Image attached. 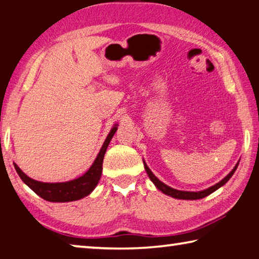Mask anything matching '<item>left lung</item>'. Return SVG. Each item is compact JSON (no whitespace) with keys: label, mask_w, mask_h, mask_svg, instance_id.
<instances>
[{"label":"left lung","mask_w":259,"mask_h":259,"mask_svg":"<svg viewBox=\"0 0 259 259\" xmlns=\"http://www.w3.org/2000/svg\"><path fill=\"white\" fill-rule=\"evenodd\" d=\"M143 162H144V166H145V170H146V172H147V175H148V177H150V179L153 182V184H154V185L156 186L157 190H160L162 193H164V194L171 196V198H175V199H181V200H198V199H203V198H205V196H208L209 194H211V193H213L214 191H217L219 187H222L223 185H225V184H226L227 182H229V179H230L232 176H233V174L235 172L236 168H238L240 160H239L238 163L235 164L233 170H232V171H231L229 175H227V176H226L225 178H223L221 182L217 183V184H214L213 186L207 188V190L199 191V192L178 191V190H175V188L170 187V186H168V185H165L164 183H162L161 181H159V179H157V178L154 176V174H153V172L151 171V169L147 166L146 162L144 161V160H143Z\"/></svg>","instance_id":"8db88e82"}]
</instances>
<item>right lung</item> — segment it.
Here are the masks:
<instances>
[{"label":"right lung","mask_w":259,"mask_h":259,"mask_svg":"<svg viewBox=\"0 0 259 259\" xmlns=\"http://www.w3.org/2000/svg\"><path fill=\"white\" fill-rule=\"evenodd\" d=\"M116 130L117 124H114L106 139H105L103 146L100 148L93 165L90 166V169L83 176L73 179V181L64 183H42L29 178L27 175H25L21 171V169L16 163H14L15 169L21 178V181L30 190L36 193L38 196H41L42 199L50 201V202H69V201L80 200L84 198V196L89 195L95 190V187L97 186L103 172L104 155L106 153L109 142L113 138L114 134L116 133Z\"/></svg>","instance_id":"1"}]
</instances>
